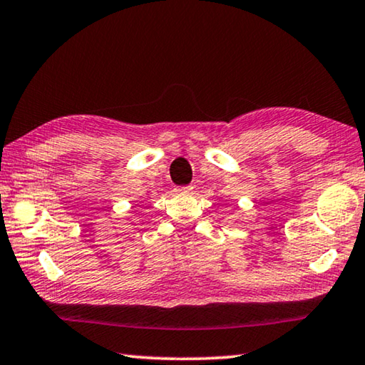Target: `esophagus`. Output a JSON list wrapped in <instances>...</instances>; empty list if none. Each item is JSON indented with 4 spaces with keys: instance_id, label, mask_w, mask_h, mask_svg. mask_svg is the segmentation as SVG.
Returning <instances> with one entry per match:
<instances>
[{
    "instance_id": "1",
    "label": "esophagus",
    "mask_w": 365,
    "mask_h": 365,
    "mask_svg": "<svg viewBox=\"0 0 365 365\" xmlns=\"http://www.w3.org/2000/svg\"><path fill=\"white\" fill-rule=\"evenodd\" d=\"M192 190H193L192 185H183V187H178L177 188V192L178 193H190V192H192Z\"/></svg>"
}]
</instances>
